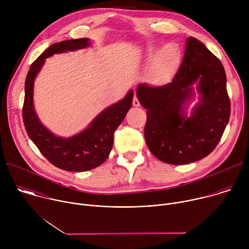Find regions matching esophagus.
<instances>
[{"label":"esophagus","mask_w":249,"mask_h":249,"mask_svg":"<svg viewBox=\"0 0 249 249\" xmlns=\"http://www.w3.org/2000/svg\"><path fill=\"white\" fill-rule=\"evenodd\" d=\"M133 105L136 106V107H138V106H140V102H139L137 96H134V98H133Z\"/></svg>","instance_id":"34e87169"}]
</instances>
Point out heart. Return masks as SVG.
Segmentation results:
<instances>
[{"label":"heart","instance_id":"obj_1","mask_svg":"<svg viewBox=\"0 0 249 249\" xmlns=\"http://www.w3.org/2000/svg\"><path fill=\"white\" fill-rule=\"evenodd\" d=\"M155 53L156 51L152 52L153 55ZM179 60V49L174 44H166L157 52L153 60V73L158 79L163 80L171 76L175 72L177 66H178Z\"/></svg>","mask_w":249,"mask_h":249}]
</instances>
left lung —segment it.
I'll return each mask as SVG.
<instances>
[{"label": "left lung", "instance_id": "left-lung-1", "mask_svg": "<svg viewBox=\"0 0 249 249\" xmlns=\"http://www.w3.org/2000/svg\"><path fill=\"white\" fill-rule=\"evenodd\" d=\"M195 90L199 102L188 117ZM136 93L147 109V146L165 163L187 164L206 158L218 145L230 120L224 66L194 37L186 39L183 61L169 84L159 88L140 84Z\"/></svg>", "mask_w": 249, "mask_h": 249}]
</instances>
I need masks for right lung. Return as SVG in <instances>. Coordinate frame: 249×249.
<instances>
[{
  "label": "right lung",
  "mask_w": 249,
  "mask_h": 249,
  "mask_svg": "<svg viewBox=\"0 0 249 249\" xmlns=\"http://www.w3.org/2000/svg\"><path fill=\"white\" fill-rule=\"evenodd\" d=\"M91 45L89 38L71 39L54 43L35 60L27 73L24 87L22 118L26 133L40 153L55 166L67 171H88L108 158L114 132L131 108L134 90L101 111L82 132L69 138L52 133L39 120L33 104L34 82L45 60L54 54L77 51Z\"/></svg>",
  "instance_id": "1"
}]
</instances>
